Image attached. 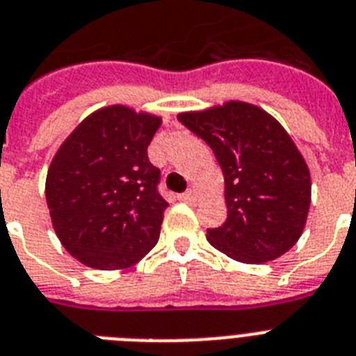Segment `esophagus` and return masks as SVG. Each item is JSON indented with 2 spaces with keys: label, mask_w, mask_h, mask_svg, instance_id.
Here are the masks:
<instances>
[{
  "label": "esophagus",
  "mask_w": 356,
  "mask_h": 356,
  "mask_svg": "<svg viewBox=\"0 0 356 356\" xmlns=\"http://www.w3.org/2000/svg\"><path fill=\"white\" fill-rule=\"evenodd\" d=\"M179 199H181L183 202H188V204H192V202H195V193L190 190V192L181 193V195H179Z\"/></svg>",
  "instance_id": "obj_1"
}]
</instances>
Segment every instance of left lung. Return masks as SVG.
<instances>
[{
	"label": "left lung",
	"mask_w": 356,
	"mask_h": 356,
	"mask_svg": "<svg viewBox=\"0 0 356 356\" xmlns=\"http://www.w3.org/2000/svg\"><path fill=\"white\" fill-rule=\"evenodd\" d=\"M179 121L210 146L224 173L228 217L208 229V243L246 264L291 250L306 226L312 179L280 122L243 101L179 113Z\"/></svg>",
	"instance_id": "8db88e82"
}]
</instances>
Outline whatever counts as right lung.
Listing matches in <instances>:
<instances>
[{"instance_id":"1","label":"right lung","mask_w":356,"mask_h":356,"mask_svg":"<svg viewBox=\"0 0 356 356\" xmlns=\"http://www.w3.org/2000/svg\"><path fill=\"white\" fill-rule=\"evenodd\" d=\"M161 118L113 104L85 119L54 155L47 204L67 252L95 270H122L159 241L168 202L148 145Z\"/></svg>"}]
</instances>
